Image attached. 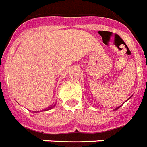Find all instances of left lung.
<instances>
[{"mask_svg":"<svg viewBox=\"0 0 147 147\" xmlns=\"http://www.w3.org/2000/svg\"><path fill=\"white\" fill-rule=\"evenodd\" d=\"M118 108H119V107H118Z\"/></svg>","mask_w":147,"mask_h":147,"instance_id":"obj_1","label":"left lung"}]
</instances>
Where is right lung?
Wrapping results in <instances>:
<instances>
[{
	"mask_svg": "<svg viewBox=\"0 0 147 147\" xmlns=\"http://www.w3.org/2000/svg\"><path fill=\"white\" fill-rule=\"evenodd\" d=\"M54 106H55V105H51V107H49V108H46V109H45V110H42V111H45V110H50V109L53 108V107H54ZM33 112H35V113H36V111H33ZM37 112H39V111H37Z\"/></svg>",
	"mask_w": 147,
	"mask_h": 147,
	"instance_id": "right-lung-1",
	"label": "right lung"
}]
</instances>
